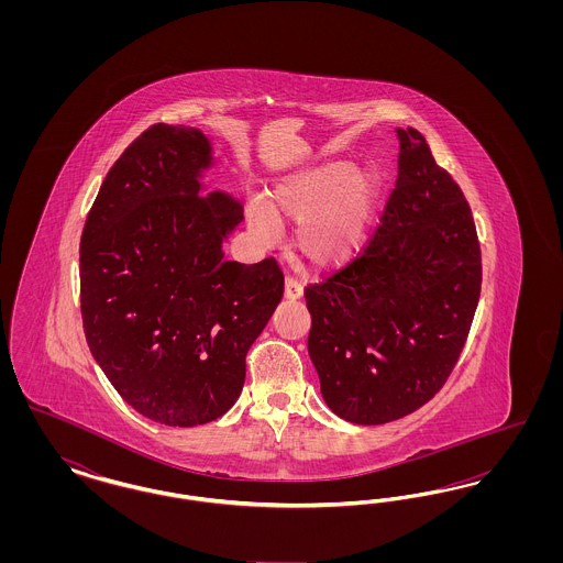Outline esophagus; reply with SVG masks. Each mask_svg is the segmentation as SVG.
<instances>
[{"mask_svg":"<svg viewBox=\"0 0 563 563\" xmlns=\"http://www.w3.org/2000/svg\"><path fill=\"white\" fill-rule=\"evenodd\" d=\"M303 294V287H301V283L294 278V276H287V280H285V297L287 299H299Z\"/></svg>","mask_w":563,"mask_h":563,"instance_id":"34e87169","label":"esophagus"}]
</instances>
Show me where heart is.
Listing matches in <instances>:
<instances>
[{
    "instance_id": "1",
    "label": "heart",
    "mask_w": 563,
    "mask_h": 563,
    "mask_svg": "<svg viewBox=\"0 0 563 563\" xmlns=\"http://www.w3.org/2000/svg\"><path fill=\"white\" fill-rule=\"evenodd\" d=\"M379 189L377 170L369 164L350 166L329 161L283 177L269 189L266 202L246 205L251 232L274 242L283 221H297V246L317 266H335L363 244Z\"/></svg>"
}]
</instances>
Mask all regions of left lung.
I'll return each instance as SVG.
<instances>
[{"instance_id": "1", "label": "left lung", "mask_w": 563, "mask_h": 563, "mask_svg": "<svg viewBox=\"0 0 563 563\" xmlns=\"http://www.w3.org/2000/svg\"><path fill=\"white\" fill-rule=\"evenodd\" d=\"M399 175L363 253L306 289L322 399L352 424L399 420L452 374L482 294L471 207L416 129H397Z\"/></svg>"}]
</instances>
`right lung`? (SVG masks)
Returning a JSON list of instances; mask_svg holds the SVG:
<instances>
[{
    "label": "right lung",
    "mask_w": 563,
    "mask_h": 563,
    "mask_svg": "<svg viewBox=\"0 0 563 563\" xmlns=\"http://www.w3.org/2000/svg\"><path fill=\"white\" fill-rule=\"evenodd\" d=\"M213 164L200 129L154 124L109 168L81 232L88 349L120 397L166 427L213 422L236 402L285 291L276 260L223 257L242 205L202 194Z\"/></svg>",
    "instance_id": "obj_1"
}]
</instances>
